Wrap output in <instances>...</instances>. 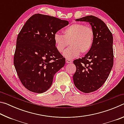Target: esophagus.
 I'll use <instances>...</instances> for the list:
<instances>
[{
    "mask_svg": "<svg viewBox=\"0 0 124 124\" xmlns=\"http://www.w3.org/2000/svg\"><path fill=\"white\" fill-rule=\"evenodd\" d=\"M66 63H71L72 62V61L70 59H68V58H66Z\"/></svg>",
    "mask_w": 124,
    "mask_h": 124,
    "instance_id": "obj_1",
    "label": "esophagus"
}]
</instances>
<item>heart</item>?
I'll use <instances>...</instances> for the list:
<instances>
[{
    "mask_svg": "<svg viewBox=\"0 0 124 124\" xmlns=\"http://www.w3.org/2000/svg\"><path fill=\"white\" fill-rule=\"evenodd\" d=\"M63 32V35L56 33L54 40L56 49L60 52H62L69 44L70 45L63 53L66 57L75 58L80 53L85 54L91 49L95 38V31L91 27L74 23L65 28Z\"/></svg>",
    "mask_w": 124,
    "mask_h": 124,
    "instance_id": "heart-1",
    "label": "heart"
}]
</instances>
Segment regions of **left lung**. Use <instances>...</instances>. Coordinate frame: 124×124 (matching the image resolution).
I'll use <instances>...</instances> for the list:
<instances>
[{
	"instance_id": "8db88e82",
	"label": "left lung",
	"mask_w": 124,
	"mask_h": 124,
	"mask_svg": "<svg viewBox=\"0 0 124 124\" xmlns=\"http://www.w3.org/2000/svg\"><path fill=\"white\" fill-rule=\"evenodd\" d=\"M90 23L95 31L91 49L85 56L73 61L76 72L73 78L75 86L84 93H90L102 86L107 79L114 62L112 33L104 22L90 15L75 20Z\"/></svg>"
}]
</instances>
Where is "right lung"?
I'll list each match as a JSON object with an SVG mask.
<instances>
[{
	"label": "right lung",
	"instance_id": "add662e5",
	"mask_svg": "<svg viewBox=\"0 0 124 124\" xmlns=\"http://www.w3.org/2000/svg\"><path fill=\"white\" fill-rule=\"evenodd\" d=\"M69 24L55 17L34 14L25 23L17 38L14 64L22 84L35 93L51 87L54 75L66 60L56 49L54 34Z\"/></svg>",
	"mask_w": 124,
	"mask_h": 124
}]
</instances>
